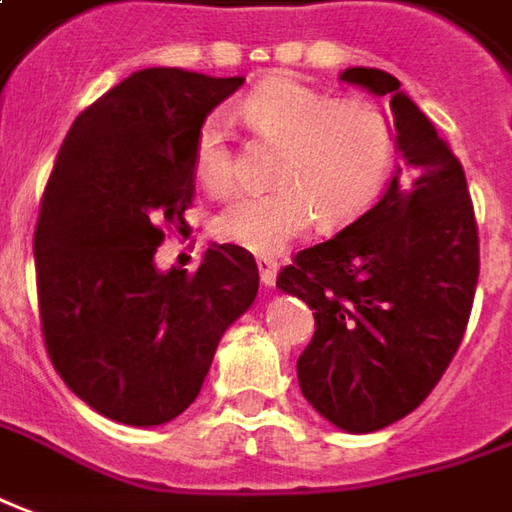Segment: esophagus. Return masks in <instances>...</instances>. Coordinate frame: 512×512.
<instances>
[{
  "label": "esophagus",
  "instance_id": "1",
  "mask_svg": "<svg viewBox=\"0 0 512 512\" xmlns=\"http://www.w3.org/2000/svg\"><path fill=\"white\" fill-rule=\"evenodd\" d=\"M257 271H260V280L266 288L277 283V271H280V263L271 260V257H257Z\"/></svg>",
  "mask_w": 512,
  "mask_h": 512
}]
</instances>
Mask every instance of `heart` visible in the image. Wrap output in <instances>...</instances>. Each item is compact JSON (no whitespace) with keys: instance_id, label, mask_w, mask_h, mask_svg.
I'll list each match as a JSON object with an SVG mask.
<instances>
[{"instance_id":"b5f03b06","label":"heart","mask_w":512,"mask_h":512,"mask_svg":"<svg viewBox=\"0 0 512 512\" xmlns=\"http://www.w3.org/2000/svg\"><path fill=\"white\" fill-rule=\"evenodd\" d=\"M238 117L255 134L280 145L266 193H238L215 215L221 241L255 255H280L319 221L339 227L356 218L387 176L392 128L364 100H333L291 78H269L238 103ZM193 170L207 193L235 182L227 120L204 117L193 145Z\"/></svg>"}]
</instances>
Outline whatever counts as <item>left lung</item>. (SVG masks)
<instances>
[{
	"mask_svg": "<svg viewBox=\"0 0 512 512\" xmlns=\"http://www.w3.org/2000/svg\"><path fill=\"white\" fill-rule=\"evenodd\" d=\"M339 81L387 97L403 168L330 241L302 249L277 288L314 311L297 361L305 401L336 429L370 434L415 412L462 342L479 235L460 159L401 81L350 66Z\"/></svg>",
	"mask_w": 512,
	"mask_h": 512,
	"instance_id": "8db88e82",
	"label": "left lung"
}]
</instances>
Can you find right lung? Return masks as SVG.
Here are the masks:
<instances>
[{
    "instance_id": "obj_1",
    "label": "right lung",
    "mask_w": 512,
    "mask_h": 512,
    "mask_svg": "<svg viewBox=\"0 0 512 512\" xmlns=\"http://www.w3.org/2000/svg\"><path fill=\"white\" fill-rule=\"evenodd\" d=\"M241 86L139 69L78 114L44 190L33 255L47 353L83 403L125 426L182 415L257 297L255 257L235 243H210L196 274L154 260L162 227H184L198 125Z\"/></svg>"
}]
</instances>
